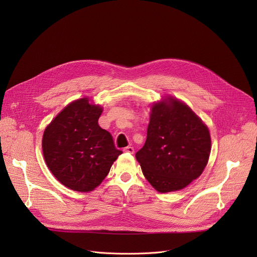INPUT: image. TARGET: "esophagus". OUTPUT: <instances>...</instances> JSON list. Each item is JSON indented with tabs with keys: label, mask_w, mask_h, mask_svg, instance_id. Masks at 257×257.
Listing matches in <instances>:
<instances>
[{
	"label": "esophagus",
	"mask_w": 257,
	"mask_h": 257,
	"mask_svg": "<svg viewBox=\"0 0 257 257\" xmlns=\"http://www.w3.org/2000/svg\"><path fill=\"white\" fill-rule=\"evenodd\" d=\"M124 152H126V153H129V154H133V153H134V149H133V147H126L125 149H124Z\"/></svg>",
	"instance_id": "esophagus-1"
}]
</instances>
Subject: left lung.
Returning <instances> with one entry per match:
<instances>
[{"instance_id": "8db88e82", "label": "left lung", "mask_w": 257, "mask_h": 257, "mask_svg": "<svg viewBox=\"0 0 257 257\" xmlns=\"http://www.w3.org/2000/svg\"><path fill=\"white\" fill-rule=\"evenodd\" d=\"M206 125L183 102L167 98L152 106L144 147L136 157L160 193L182 190L205 169L210 154Z\"/></svg>"}]
</instances>
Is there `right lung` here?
<instances>
[{
	"mask_svg": "<svg viewBox=\"0 0 257 257\" xmlns=\"http://www.w3.org/2000/svg\"><path fill=\"white\" fill-rule=\"evenodd\" d=\"M103 109L87 98L70 103L46 128L43 153L56 179L77 192L94 190L121 151L98 119Z\"/></svg>",
	"mask_w": 257,
	"mask_h": 257,
	"instance_id": "add662e5",
	"label": "right lung"
}]
</instances>
